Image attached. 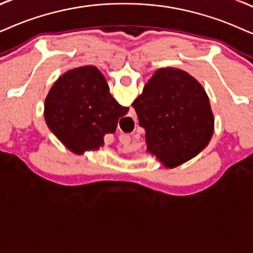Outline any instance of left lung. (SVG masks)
<instances>
[{
    "label": "left lung",
    "mask_w": 253,
    "mask_h": 253,
    "mask_svg": "<svg viewBox=\"0 0 253 253\" xmlns=\"http://www.w3.org/2000/svg\"><path fill=\"white\" fill-rule=\"evenodd\" d=\"M132 106L146 130L148 152L169 168L194 158L211 139L209 99L202 85L182 70H158Z\"/></svg>",
    "instance_id": "8db88e82"
}]
</instances>
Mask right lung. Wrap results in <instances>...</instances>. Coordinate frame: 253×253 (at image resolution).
I'll use <instances>...</instances> for the list:
<instances>
[{"instance_id":"add662e5","label":"right lung","mask_w":253,"mask_h":253,"mask_svg":"<svg viewBox=\"0 0 253 253\" xmlns=\"http://www.w3.org/2000/svg\"><path fill=\"white\" fill-rule=\"evenodd\" d=\"M124 107L112 97L106 79L94 66L70 70L60 77L45 99L50 129L72 152L97 149L107 133L116 132Z\"/></svg>"}]
</instances>
